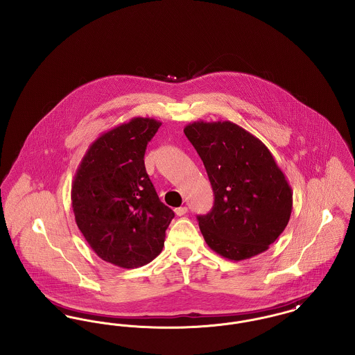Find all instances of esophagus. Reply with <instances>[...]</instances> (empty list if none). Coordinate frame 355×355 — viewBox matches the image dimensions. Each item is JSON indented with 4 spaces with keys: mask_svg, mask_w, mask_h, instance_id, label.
Listing matches in <instances>:
<instances>
[{
    "mask_svg": "<svg viewBox=\"0 0 355 355\" xmlns=\"http://www.w3.org/2000/svg\"><path fill=\"white\" fill-rule=\"evenodd\" d=\"M174 211H175L177 216H184V214L188 213V208L187 207H180V208L174 209Z\"/></svg>",
    "mask_w": 355,
    "mask_h": 355,
    "instance_id": "34e87169",
    "label": "esophagus"
}]
</instances>
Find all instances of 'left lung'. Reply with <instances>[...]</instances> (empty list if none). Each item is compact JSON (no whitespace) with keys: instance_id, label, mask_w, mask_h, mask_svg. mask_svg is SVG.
<instances>
[{"instance_id":"left-lung-1","label":"left lung","mask_w":355,"mask_h":355,"mask_svg":"<svg viewBox=\"0 0 355 355\" xmlns=\"http://www.w3.org/2000/svg\"><path fill=\"white\" fill-rule=\"evenodd\" d=\"M184 132L214 193L211 210L197 216L210 250L234 261L268 250L292 211L291 187L268 147L230 121L193 122Z\"/></svg>"}]
</instances>
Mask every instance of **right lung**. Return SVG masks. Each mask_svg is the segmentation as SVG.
I'll use <instances>...</instances> for the list:
<instances>
[{
    "mask_svg": "<svg viewBox=\"0 0 355 355\" xmlns=\"http://www.w3.org/2000/svg\"><path fill=\"white\" fill-rule=\"evenodd\" d=\"M161 125L153 118H132L102 134L87 150L72 182V209L84 239L102 260L122 268L154 260L174 217L161 202L144 161Z\"/></svg>",
    "mask_w": 355,
    "mask_h": 355,
    "instance_id": "obj_1",
    "label": "right lung"
}]
</instances>
